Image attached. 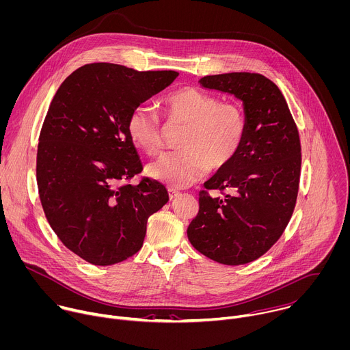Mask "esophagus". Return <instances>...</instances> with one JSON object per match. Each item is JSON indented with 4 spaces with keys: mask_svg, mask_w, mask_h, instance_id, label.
<instances>
[{
    "mask_svg": "<svg viewBox=\"0 0 350 350\" xmlns=\"http://www.w3.org/2000/svg\"><path fill=\"white\" fill-rule=\"evenodd\" d=\"M180 196V192L178 191H176V189H169V199L170 200H174V199H177Z\"/></svg>",
    "mask_w": 350,
    "mask_h": 350,
    "instance_id": "34e87169",
    "label": "esophagus"
}]
</instances>
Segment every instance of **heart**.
<instances>
[{
	"label": "heart",
	"mask_w": 350,
	"mask_h": 350,
	"mask_svg": "<svg viewBox=\"0 0 350 350\" xmlns=\"http://www.w3.org/2000/svg\"><path fill=\"white\" fill-rule=\"evenodd\" d=\"M161 107L166 125L185 126L180 139L183 151L165 155L150 165L147 174L172 188H185L206 172L228 166L242 148L247 122L237 101H219L211 93L184 86L166 94ZM126 131L131 142L147 155H159L165 147V126L159 115L146 105L132 109Z\"/></svg>",
	"instance_id": "obj_1"
}]
</instances>
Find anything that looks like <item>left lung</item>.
<instances>
[{"label": "left lung", "mask_w": 350, "mask_h": 350, "mask_svg": "<svg viewBox=\"0 0 350 350\" xmlns=\"http://www.w3.org/2000/svg\"><path fill=\"white\" fill-rule=\"evenodd\" d=\"M202 88L243 101L246 136L241 151L199 192V213L187 235L207 258L243 265L264 256L284 232L298 195L301 144L280 89L254 72L206 75ZM221 190L213 198L207 190Z\"/></svg>", "instance_id": "left-lung-1"}]
</instances>
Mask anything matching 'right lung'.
Listing matches in <instances>:
<instances>
[{"instance_id": "right-lung-1", "label": "right lung", "mask_w": 350, "mask_h": 350, "mask_svg": "<svg viewBox=\"0 0 350 350\" xmlns=\"http://www.w3.org/2000/svg\"><path fill=\"white\" fill-rule=\"evenodd\" d=\"M177 75L86 64L64 79L51 103L37 152L40 199L63 245L93 265L135 256L150 215L169 200L155 180L125 184L143 170L126 124L133 108Z\"/></svg>"}]
</instances>
